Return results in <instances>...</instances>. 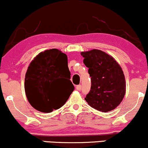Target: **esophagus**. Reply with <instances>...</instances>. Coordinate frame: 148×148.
Returning <instances> with one entry per match:
<instances>
[{
    "label": "esophagus",
    "instance_id": "1",
    "mask_svg": "<svg viewBox=\"0 0 148 148\" xmlns=\"http://www.w3.org/2000/svg\"><path fill=\"white\" fill-rule=\"evenodd\" d=\"M76 88H77V90H78V91H81V90H82V85L81 84L77 85V86H76Z\"/></svg>",
    "mask_w": 148,
    "mask_h": 148
}]
</instances>
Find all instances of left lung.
<instances>
[{"mask_svg": "<svg viewBox=\"0 0 148 148\" xmlns=\"http://www.w3.org/2000/svg\"><path fill=\"white\" fill-rule=\"evenodd\" d=\"M91 80L85 100L91 107L102 112L112 111L122 102L126 91L123 71L116 61L102 50L82 52Z\"/></svg>", "mask_w": 148, "mask_h": 148, "instance_id": "1", "label": "left lung"}]
</instances>
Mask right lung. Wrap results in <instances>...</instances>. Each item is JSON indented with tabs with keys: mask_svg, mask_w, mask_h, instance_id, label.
I'll list each match as a JSON object with an SVG mask.
<instances>
[{
	"mask_svg": "<svg viewBox=\"0 0 148 148\" xmlns=\"http://www.w3.org/2000/svg\"><path fill=\"white\" fill-rule=\"evenodd\" d=\"M69 79L71 72L66 54L57 49L39 53L32 61L25 74V91L29 104L43 113L60 109L75 88ZM62 82L64 91L61 92L58 90ZM69 88L70 90L68 91Z\"/></svg>",
	"mask_w": 148,
	"mask_h": 148,
	"instance_id": "1",
	"label": "right lung"
}]
</instances>
